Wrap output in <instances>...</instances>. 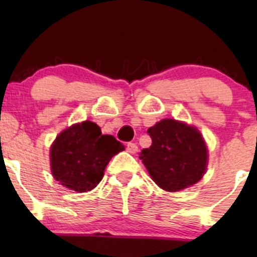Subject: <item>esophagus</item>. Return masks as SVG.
<instances>
[{"label": "esophagus", "instance_id": "obj_1", "mask_svg": "<svg viewBox=\"0 0 257 257\" xmlns=\"http://www.w3.org/2000/svg\"><path fill=\"white\" fill-rule=\"evenodd\" d=\"M126 150H128L129 153H132V154H134V153L138 152V145L136 143H128V145H126Z\"/></svg>", "mask_w": 257, "mask_h": 257}]
</instances>
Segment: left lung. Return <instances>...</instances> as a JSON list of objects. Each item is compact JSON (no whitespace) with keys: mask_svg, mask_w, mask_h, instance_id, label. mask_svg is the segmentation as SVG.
<instances>
[{"mask_svg":"<svg viewBox=\"0 0 257 257\" xmlns=\"http://www.w3.org/2000/svg\"><path fill=\"white\" fill-rule=\"evenodd\" d=\"M152 145L141 153L150 177L162 189L179 191L198 183L205 174L208 149L194 126L163 119L148 129Z\"/></svg>","mask_w":257,"mask_h":257,"instance_id":"8db88e82","label":"left lung"}]
</instances>
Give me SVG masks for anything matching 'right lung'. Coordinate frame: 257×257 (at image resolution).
Here are the masks:
<instances>
[{
  "mask_svg": "<svg viewBox=\"0 0 257 257\" xmlns=\"http://www.w3.org/2000/svg\"><path fill=\"white\" fill-rule=\"evenodd\" d=\"M124 145L113 136L102 134L95 123L85 120L62 132L51 147L52 174L72 190H92L102 180L104 169Z\"/></svg>",
  "mask_w": 257,
  "mask_h": 257,
  "instance_id": "right-lung-1",
  "label": "right lung"
}]
</instances>
